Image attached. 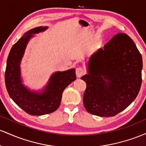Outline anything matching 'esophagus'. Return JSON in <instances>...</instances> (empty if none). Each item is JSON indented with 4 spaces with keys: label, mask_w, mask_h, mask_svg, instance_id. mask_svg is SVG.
Here are the masks:
<instances>
[{
    "label": "esophagus",
    "mask_w": 146,
    "mask_h": 146,
    "mask_svg": "<svg viewBox=\"0 0 146 146\" xmlns=\"http://www.w3.org/2000/svg\"><path fill=\"white\" fill-rule=\"evenodd\" d=\"M84 73H85V70L84 69V68L80 66V67L76 68V75H77V77H78V78H80V77L82 76Z\"/></svg>",
    "instance_id": "obj_1"
}]
</instances>
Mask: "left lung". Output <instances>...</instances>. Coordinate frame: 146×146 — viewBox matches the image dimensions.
<instances>
[{
	"label": "left lung",
	"mask_w": 146,
	"mask_h": 146,
	"mask_svg": "<svg viewBox=\"0 0 146 146\" xmlns=\"http://www.w3.org/2000/svg\"><path fill=\"white\" fill-rule=\"evenodd\" d=\"M142 57L125 33H119L94 53L88 62L83 97L85 108L100 117H113L137 98L141 86Z\"/></svg>",
	"instance_id": "obj_1"
}]
</instances>
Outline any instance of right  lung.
<instances>
[{
    "mask_svg": "<svg viewBox=\"0 0 146 146\" xmlns=\"http://www.w3.org/2000/svg\"><path fill=\"white\" fill-rule=\"evenodd\" d=\"M46 28L38 27L27 31L13 45L7 61L5 80L8 93L18 106L31 115H46L58 109L64 90L76 79L74 68L56 72L40 94L30 91L22 84L20 63L27 44L32 34L44 31Z\"/></svg>",
    "mask_w": 146,
    "mask_h": 146,
    "instance_id": "obj_1",
    "label": "right lung"
}]
</instances>
